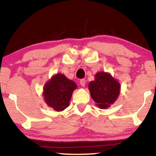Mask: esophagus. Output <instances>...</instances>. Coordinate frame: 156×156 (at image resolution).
<instances>
[{"instance_id":"esophagus-1","label":"esophagus","mask_w":156,"mask_h":156,"mask_svg":"<svg viewBox=\"0 0 156 156\" xmlns=\"http://www.w3.org/2000/svg\"><path fill=\"white\" fill-rule=\"evenodd\" d=\"M80 86H83V87H84L85 85H86V80H85V79H81L80 80Z\"/></svg>"}]
</instances>
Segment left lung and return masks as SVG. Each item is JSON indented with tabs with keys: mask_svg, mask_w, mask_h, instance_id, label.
I'll use <instances>...</instances> for the list:
<instances>
[{
	"mask_svg": "<svg viewBox=\"0 0 156 156\" xmlns=\"http://www.w3.org/2000/svg\"><path fill=\"white\" fill-rule=\"evenodd\" d=\"M121 86L109 73L98 72L95 79L88 84L90 94L100 109L109 108L117 99Z\"/></svg>",
	"mask_w": 156,
	"mask_h": 156,
	"instance_id": "obj_1",
	"label": "left lung"
}]
</instances>
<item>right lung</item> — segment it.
I'll return each instance as SVG.
<instances>
[{"instance_id": "right-lung-1", "label": "right lung", "mask_w": 156, "mask_h": 156, "mask_svg": "<svg viewBox=\"0 0 156 156\" xmlns=\"http://www.w3.org/2000/svg\"><path fill=\"white\" fill-rule=\"evenodd\" d=\"M77 85L62 73H57L44 84L42 95L47 106L55 111L62 112L69 106Z\"/></svg>"}]
</instances>
